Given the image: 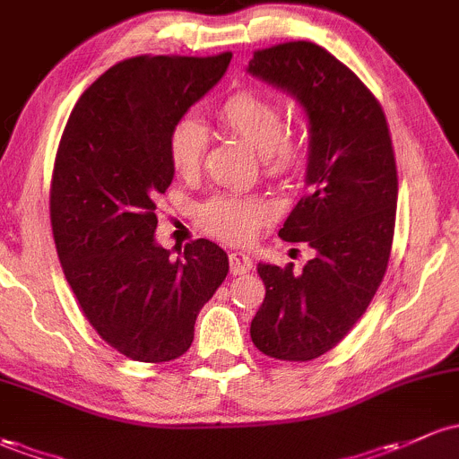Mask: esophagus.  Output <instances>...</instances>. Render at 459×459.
Returning <instances> with one entry per match:
<instances>
[{"label":"esophagus","instance_id":"obj_1","mask_svg":"<svg viewBox=\"0 0 459 459\" xmlns=\"http://www.w3.org/2000/svg\"><path fill=\"white\" fill-rule=\"evenodd\" d=\"M251 267H254V263H251L247 254H243V251H234V254H230V269L234 275L247 273Z\"/></svg>","mask_w":459,"mask_h":459}]
</instances>
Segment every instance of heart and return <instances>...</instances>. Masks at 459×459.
I'll use <instances>...</instances> for the list:
<instances>
[{
  "label": "heart",
  "mask_w": 459,
  "mask_h": 459,
  "mask_svg": "<svg viewBox=\"0 0 459 459\" xmlns=\"http://www.w3.org/2000/svg\"><path fill=\"white\" fill-rule=\"evenodd\" d=\"M221 129L258 151L260 166L267 177L289 175L299 164L302 144L293 126L282 125V109L275 100L255 90L230 93L216 109ZM170 166L184 179H195L204 169L208 151V129L195 116H181L172 122L166 137ZM275 219L269 201L255 195H212L196 210V221L214 238L225 243H247Z\"/></svg>",
  "instance_id": "1"
}]
</instances>
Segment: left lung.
<instances>
[{"mask_svg": "<svg viewBox=\"0 0 459 459\" xmlns=\"http://www.w3.org/2000/svg\"><path fill=\"white\" fill-rule=\"evenodd\" d=\"M249 72L293 93L308 116V192L280 238L315 249L299 273L293 263L258 264L267 293L251 342L280 361H313L354 328L385 278L398 199L392 135L374 93L317 43L255 50Z\"/></svg>", "mask_w": 459, "mask_h": 459, "instance_id": "8db88e82", "label": "left lung"}]
</instances>
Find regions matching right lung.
I'll return each mask as SVG.
<instances>
[{
	"mask_svg": "<svg viewBox=\"0 0 459 459\" xmlns=\"http://www.w3.org/2000/svg\"><path fill=\"white\" fill-rule=\"evenodd\" d=\"M230 58H125L78 98L58 142L50 223L63 273L93 330L133 361L188 352L196 315L230 271L212 240H192L177 258L155 243V199L175 175L166 137Z\"/></svg>",
	"mask_w": 459,
	"mask_h": 459,
	"instance_id": "right-lung-1",
	"label": "right lung"
}]
</instances>
